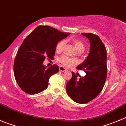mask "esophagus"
Returning a JSON list of instances; mask_svg holds the SVG:
<instances>
[{
  "mask_svg": "<svg viewBox=\"0 0 126 126\" xmlns=\"http://www.w3.org/2000/svg\"><path fill=\"white\" fill-rule=\"evenodd\" d=\"M59 70L60 71H65L66 70V69L64 67H63V66H60L59 67Z\"/></svg>",
  "mask_w": 126,
  "mask_h": 126,
  "instance_id": "1",
  "label": "esophagus"
}]
</instances>
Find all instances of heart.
<instances>
[{
  "label": "heart",
  "instance_id": "obj_1",
  "mask_svg": "<svg viewBox=\"0 0 126 126\" xmlns=\"http://www.w3.org/2000/svg\"><path fill=\"white\" fill-rule=\"evenodd\" d=\"M72 43L74 45L75 47L77 50L79 52H83L84 51L85 46L84 44L82 42L79 40H73L72 41ZM64 45V41H61L58 43L57 46H56V51L60 52L62 51L63 47ZM59 61L63 64V65L66 66H70L71 65H73L76 63V61L74 59L70 58L67 57L66 56H63L59 59Z\"/></svg>",
  "mask_w": 126,
  "mask_h": 126
}]
</instances>
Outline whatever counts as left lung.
<instances>
[{"instance_id": "left-lung-1", "label": "left lung", "mask_w": 126, "mask_h": 126, "mask_svg": "<svg viewBox=\"0 0 126 126\" xmlns=\"http://www.w3.org/2000/svg\"><path fill=\"white\" fill-rule=\"evenodd\" d=\"M90 41V52L85 60L77 66L86 75L77 77L72 72V77L66 83V92L75 102L85 104L91 101L101 92L107 78V51L98 36L92 33H82Z\"/></svg>"}]
</instances>
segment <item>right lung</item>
Segmentation results:
<instances>
[{
	"instance_id": "obj_1",
	"label": "right lung",
	"mask_w": 126,
	"mask_h": 126,
	"mask_svg": "<svg viewBox=\"0 0 126 126\" xmlns=\"http://www.w3.org/2000/svg\"><path fill=\"white\" fill-rule=\"evenodd\" d=\"M68 35L51 27L40 26L25 38L14 63L16 80L24 92L34 95L47 88L49 78L58 72L59 68L56 64L46 68L43 62L47 56L53 58L58 43Z\"/></svg>"
}]
</instances>
